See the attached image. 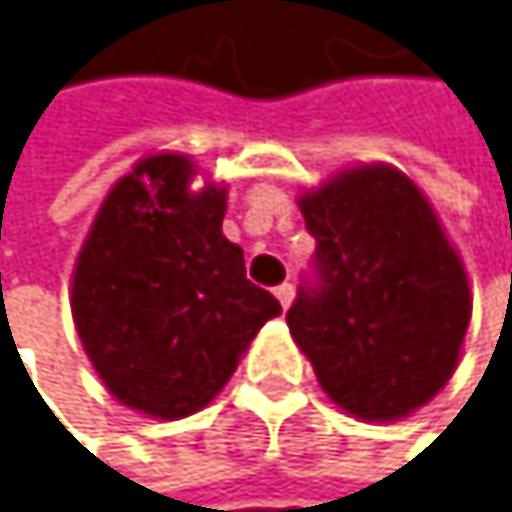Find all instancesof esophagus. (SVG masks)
Returning a JSON list of instances; mask_svg holds the SVG:
<instances>
[{"mask_svg": "<svg viewBox=\"0 0 512 512\" xmlns=\"http://www.w3.org/2000/svg\"><path fill=\"white\" fill-rule=\"evenodd\" d=\"M276 297H279V303H282V309H288V306L294 303V285H291V282H285V285H279V288H276Z\"/></svg>", "mask_w": 512, "mask_h": 512, "instance_id": "1", "label": "esophagus"}]
</instances>
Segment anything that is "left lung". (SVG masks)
<instances>
[{
  "instance_id": "left-lung-1",
  "label": "left lung",
  "mask_w": 512,
  "mask_h": 512,
  "mask_svg": "<svg viewBox=\"0 0 512 512\" xmlns=\"http://www.w3.org/2000/svg\"><path fill=\"white\" fill-rule=\"evenodd\" d=\"M318 285L285 321L318 385L361 422H397L452 379L470 282L431 200L391 163L346 166L297 200Z\"/></svg>"
}]
</instances>
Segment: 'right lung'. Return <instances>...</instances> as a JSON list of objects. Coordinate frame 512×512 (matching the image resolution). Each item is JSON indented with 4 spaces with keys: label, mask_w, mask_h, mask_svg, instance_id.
<instances>
[{
    "label": "right lung",
    "mask_w": 512,
    "mask_h": 512,
    "mask_svg": "<svg viewBox=\"0 0 512 512\" xmlns=\"http://www.w3.org/2000/svg\"><path fill=\"white\" fill-rule=\"evenodd\" d=\"M188 154L136 160L105 194L72 270L81 346L118 404L175 422L209 407L282 312L221 233L227 185L194 188Z\"/></svg>",
    "instance_id": "add662e5"
}]
</instances>
